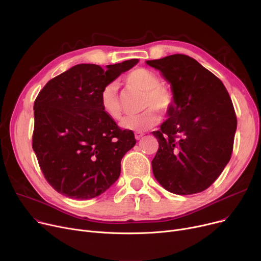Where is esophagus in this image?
Returning a JSON list of instances; mask_svg holds the SVG:
<instances>
[{"label":"esophagus","instance_id":"34e87169","mask_svg":"<svg viewBox=\"0 0 261 261\" xmlns=\"http://www.w3.org/2000/svg\"><path fill=\"white\" fill-rule=\"evenodd\" d=\"M143 135H144V133H142V132H135L134 133V136H135L136 140H141V138H142Z\"/></svg>","mask_w":261,"mask_h":261}]
</instances>
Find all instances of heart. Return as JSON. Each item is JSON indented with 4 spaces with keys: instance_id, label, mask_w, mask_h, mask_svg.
Returning <instances> with one entry per match:
<instances>
[{
    "instance_id": "b5f03b06",
    "label": "heart",
    "mask_w": 261,
    "mask_h": 261,
    "mask_svg": "<svg viewBox=\"0 0 261 261\" xmlns=\"http://www.w3.org/2000/svg\"><path fill=\"white\" fill-rule=\"evenodd\" d=\"M126 85L135 91L143 92L140 114L128 116L120 122L121 128L142 132L153 128L159 122V115H168L175 106L173 92L166 86L161 85L160 77L152 71L144 67L132 70L125 77ZM100 106L102 111L111 119L119 120L122 109L115 86L108 85L100 93Z\"/></svg>"
}]
</instances>
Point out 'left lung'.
<instances>
[{"mask_svg": "<svg viewBox=\"0 0 261 261\" xmlns=\"http://www.w3.org/2000/svg\"><path fill=\"white\" fill-rule=\"evenodd\" d=\"M146 63L171 85L175 106L159 131L152 170L175 195L207 189L229 162L237 117L222 81L197 60L174 54Z\"/></svg>", "mask_w": 261, "mask_h": 261, "instance_id": "1", "label": "left lung"}]
</instances>
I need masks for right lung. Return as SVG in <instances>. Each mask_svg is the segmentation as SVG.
<instances>
[{"mask_svg":"<svg viewBox=\"0 0 261 261\" xmlns=\"http://www.w3.org/2000/svg\"><path fill=\"white\" fill-rule=\"evenodd\" d=\"M139 62L77 64L50 79L34 105L33 149L47 183L59 194L86 200L101 195L120 174L135 145L100 106L102 89Z\"/></svg>","mask_w":261,"mask_h":261,"instance_id":"add662e5","label":"right lung"}]
</instances>
